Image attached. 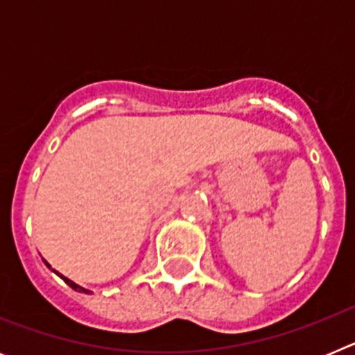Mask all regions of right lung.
<instances>
[{
	"mask_svg": "<svg viewBox=\"0 0 355 355\" xmlns=\"http://www.w3.org/2000/svg\"><path fill=\"white\" fill-rule=\"evenodd\" d=\"M44 263H46V261H44ZM46 265H48V263H46ZM48 266H49V265H48ZM49 268H51V266H49ZM58 275H60V274H58ZM60 277H62V279H64L65 283H67V284H69V286H71V288H72V290H76V291H81V293H90V291H89V290H85V288L78 286V284H76V283H72L71 279L64 277V275H60Z\"/></svg>",
	"mask_w": 355,
	"mask_h": 355,
	"instance_id": "add662e5",
	"label": "right lung"
}]
</instances>
